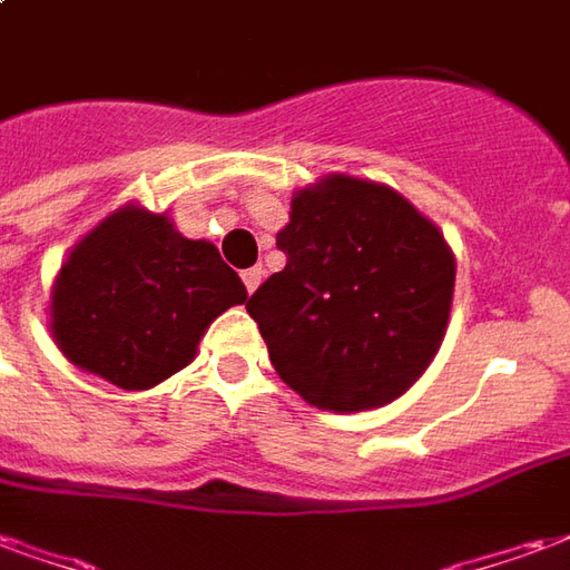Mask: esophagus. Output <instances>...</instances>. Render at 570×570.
<instances>
[{"label": "esophagus", "instance_id": "obj_1", "mask_svg": "<svg viewBox=\"0 0 570 570\" xmlns=\"http://www.w3.org/2000/svg\"><path fill=\"white\" fill-rule=\"evenodd\" d=\"M262 277H265V268H262V265H253L247 272H240V281L247 286V293H253V289L262 284Z\"/></svg>", "mask_w": 570, "mask_h": 570}]
</instances>
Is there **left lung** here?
<instances>
[{
	"label": "left lung",
	"instance_id": "1",
	"mask_svg": "<svg viewBox=\"0 0 570 570\" xmlns=\"http://www.w3.org/2000/svg\"><path fill=\"white\" fill-rule=\"evenodd\" d=\"M284 272L249 296L277 375L305 403L366 412L406 394L436 357L454 256L400 191L345 174L293 195Z\"/></svg>",
	"mask_w": 570,
	"mask_h": 570
}]
</instances>
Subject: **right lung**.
I'll return each instance as SVG.
<instances>
[{"label":"right lung","mask_w":570,"mask_h":570,"mask_svg":"<svg viewBox=\"0 0 570 570\" xmlns=\"http://www.w3.org/2000/svg\"><path fill=\"white\" fill-rule=\"evenodd\" d=\"M244 302L219 249L128 204L69 249L51 289V333L79 370L146 391L188 366L207 326Z\"/></svg>","instance_id":"1"}]
</instances>
